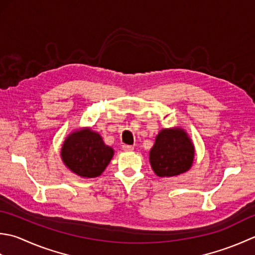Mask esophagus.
I'll return each mask as SVG.
<instances>
[{
  "mask_svg": "<svg viewBox=\"0 0 255 255\" xmlns=\"http://www.w3.org/2000/svg\"><path fill=\"white\" fill-rule=\"evenodd\" d=\"M123 150H126V152H132V150L134 149V146H132V145H126L124 144L122 146Z\"/></svg>",
  "mask_w": 255,
  "mask_h": 255,
  "instance_id": "1",
  "label": "esophagus"
}]
</instances>
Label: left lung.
Masks as SVG:
<instances>
[{
  "mask_svg": "<svg viewBox=\"0 0 255 255\" xmlns=\"http://www.w3.org/2000/svg\"><path fill=\"white\" fill-rule=\"evenodd\" d=\"M194 155V145L183 129H163L150 149L149 162L159 177H171L188 170Z\"/></svg>",
  "mask_w": 255,
  "mask_h": 255,
  "instance_id": "obj_1",
  "label": "left lung"
}]
</instances>
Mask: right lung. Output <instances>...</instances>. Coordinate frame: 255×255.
I'll use <instances>...</instances> for the list:
<instances>
[{"label":"right lung","mask_w":255,"mask_h":255,"mask_svg":"<svg viewBox=\"0 0 255 255\" xmlns=\"http://www.w3.org/2000/svg\"><path fill=\"white\" fill-rule=\"evenodd\" d=\"M112 156L113 149L90 128L70 134L61 148V158L67 167L81 177L100 176Z\"/></svg>","instance_id":"add662e5"}]
</instances>
